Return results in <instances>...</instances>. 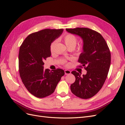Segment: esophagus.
Returning <instances> with one entry per match:
<instances>
[{
  "label": "esophagus",
  "mask_w": 125,
  "mask_h": 125,
  "mask_svg": "<svg viewBox=\"0 0 125 125\" xmlns=\"http://www.w3.org/2000/svg\"><path fill=\"white\" fill-rule=\"evenodd\" d=\"M65 74H70L71 73V71L69 70H65Z\"/></svg>",
  "instance_id": "esophagus-1"
}]
</instances>
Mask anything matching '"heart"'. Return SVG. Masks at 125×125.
<instances>
[{"label":"heart","instance_id":"b5f03b06","mask_svg":"<svg viewBox=\"0 0 125 125\" xmlns=\"http://www.w3.org/2000/svg\"><path fill=\"white\" fill-rule=\"evenodd\" d=\"M62 41L68 48L70 47H73V48H74L75 46H76L78 40H77V36L73 34H71V33H67L63 36L62 38ZM56 45V41H54L51 43L50 48V51L52 52L54 51ZM82 50H83L82 46L79 47L77 50L78 53H80L81 51H82ZM65 64L66 66L69 65L68 63H65Z\"/></svg>","mask_w":125,"mask_h":125}]
</instances>
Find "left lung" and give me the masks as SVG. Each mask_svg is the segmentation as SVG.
<instances>
[{
  "mask_svg": "<svg viewBox=\"0 0 125 125\" xmlns=\"http://www.w3.org/2000/svg\"><path fill=\"white\" fill-rule=\"evenodd\" d=\"M70 33L80 36L83 42V51L78 62L80 68L84 67L86 74L73 71L75 78L71 84L72 93L78 97L88 99L93 97L101 89L107 77L111 65V56L107 44L100 33L86 28L66 29Z\"/></svg>",
  "mask_w": 125,
  "mask_h": 125,
  "instance_id": "obj_1",
  "label": "left lung"
}]
</instances>
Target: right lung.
Segmentation results:
<instances>
[{
	"instance_id": "right-lung-1",
	"label": "right lung",
	"mask_w": 125,
	"mask_h": 125,
	"mask_svg": "<svg viewBox=\"0 0 125 125\" xmlns=\"http://www.w3.org/2000/svg\"><path fill=\"white\" fill-rule=\"evenodd\" d=\"M63 29H46L26 37L20 47L19 71L28 91L36 97L43 98L54 93L65 71L58 68L44 70V61L50 57V45L62 34Z\"/></svg>"
}]
</instances>
